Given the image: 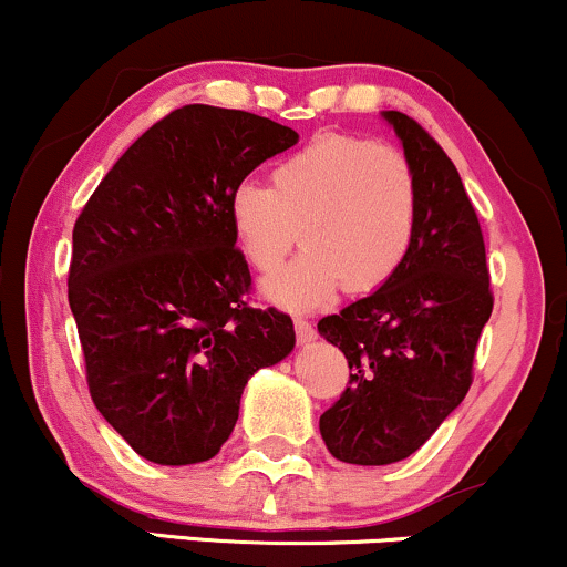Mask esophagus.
<instances>
[{"label": "esophagus", "instance_id": "34e87169", "mask_svg": "<svg viewBox=\"0 0 567 567\" xmlns=\"http://www.w3.org/2000/svg\"><path fill=\"white\" fill-rule=\"evenodd\" d=\"M295 329H297V340H300L302 346H308V342L316 340L313 323L305 321V318H295Z\"/></svg>", "mask_w": 567, "mask_h": 567}]
</instances>
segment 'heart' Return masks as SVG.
<instances>
[{"label": "heart", "instance_id": "obj_1", "mask_svg": "<svg viewBox=\"0 0 567 567\" xmlns=\"http://www.w3.org/2000/svg\"><path fill=\"white\" fill-rule=\"evenodd\" d=\"M227 219L259 272L284 262L300 227L302 254L262 291L281 308L313 310L342 286L364 295L396 276L417 230V179L396 146L323 133L272 168L270 187L235 184Z\"/></svg>", "mask_w": 567, "mask_h": 567}]
</instances>
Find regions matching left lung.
<instances>
[{
    "label": "left lung",
    "instance_id": "1",
    "mask_svg": "<svg viewBox=\"0 0 567 567\" xmlns=\"http://www.w3.org/2000/svg\"><path fill=\"white\" fill-rule=\"evenodd\" d=\"M383 117L415 171V240L391 281L318 321L351 367L318 429L329 453L355 466H388L429 442L468 393L493 313L485 240L457 168L415 120Z\"/></svg>",
    "mask_w": 567,
    "mask_h": 567
}]
</instances>
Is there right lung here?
<instances>
[{"mask_svg":"<svg viewBox=\"0 0 567 567\" xmlns=\"http://www.w3.org/2000/svg\"><path fill=\"white\" fill-rule=\"evenodd\" d=\"M297 131L189 104L138 136L72 233L69 305L95 410L138 455L189 466L219 453L257 369L295 351V323L246 305L227 198Z\"/></svg>","mask_w":567,"mask_h":567,"instance_id":"obj_1","label":"right lung"}]
</instances>
